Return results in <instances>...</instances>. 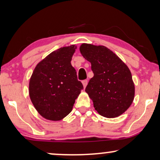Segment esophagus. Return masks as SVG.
I'll return each mask as SVG.
<instances>
[{
    "label": "esophagus",
    "instance_id": "esophagus-1",
    "mask_svg": "<svg viewBox=\"0 0 160 160\" xmlns=\"http://www.w3.org/2000/svg\"><path fill=\"white\" fill-rule=\"evenodd\" d=\"M87 83H88V81H87V80L82 81V84H83V86H84V88H85V87H87Z\"/></svg>",
    "mask_w": 160,
    "mask_h": 160
}]
</instances>
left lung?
<instances>
[{"label": "left lung", "mask_w": 160, "mask_h": 160, "mask_svg": "<svg viewBox=\"0 0 160 160\" xmlns=\"http://www.w3.org/2000/svg\"><path fill=\"white\" fill-rule=\"evenodd\" d=\"M82 56L91 62L94 76L85 89L98 113L107 118L122 114L132 104L135 86L128 67L104 46L82 43Z\"/></svg>", "instance_id": "1"}]
</instances>
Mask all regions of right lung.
I'll return each mask as SVG.
<instances>
[{"label": "right lung", "instance_id": "right-lung-1", "mask_svg": "<svg viewBox=\"0 0 160 160\" xmlns=\"http://www.w3.org/2000/svg\"><path fill=\"white\" fill-rule=\"evenodd\" d=\"M76 47L52 52L35 68L29 84L30 100L45 119L58 121L69 114L84 89L71 61Z\"/></svg>", "mask_w": 160, "mask_h": 160}]
</instances>
